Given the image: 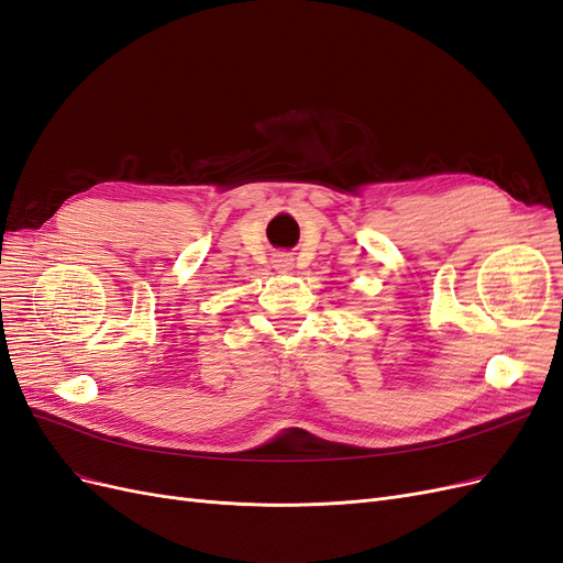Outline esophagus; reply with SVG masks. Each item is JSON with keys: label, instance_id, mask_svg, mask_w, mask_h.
<instances>
[{"label": "esophagus", "instance_id": "34e87169", "mask_svg": "<svg viewBox=\"0 0 563 563\" xmlns=\"http://www.w3.org/2000/svg\"><path fill=\"white\" fill-rule=\"evenodd\" d=\"M275 267L279 272H288V269L294 267V258L288 253H279V255H275Z\"/></svg>", "mask_w": 563, "mask_h": 563}]
</instances>
